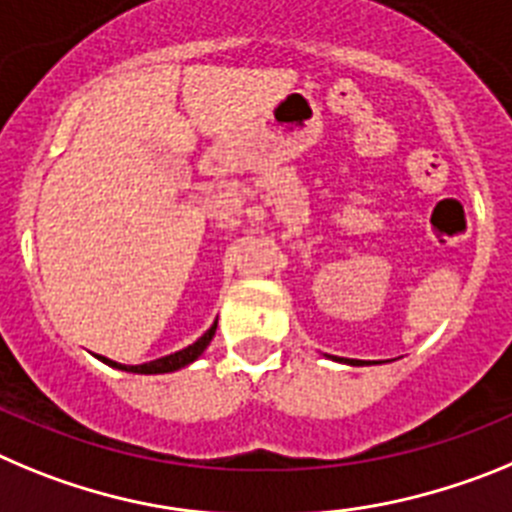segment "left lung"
<instances>
[{"instance_id":"1","label":"left lung","mask_w":512,"mask_h":512,"mask_svg":"<svg viewBox=\"0 0 512 512\" xmlns=\"http://www.w3.org/2000/svg\"><path fill=\"white\" fill-rule=\"evenodd\" d=\"M339 362H344V359H339ZM347 365H354V367H359V365H362V359H357V362H354V359H352V362H347Z\"/></svg>"}]
</instances>
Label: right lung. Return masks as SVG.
<instances>
[{
  "instance_id": "obj_1",
  "label": "right lung",
  "mask_w": 512,
  "mask_h": 512,
  "mask_svg": "<svg viewBox=\"0 0 512 512\" xmlns=\"http://www.w3.org/2000/svg\"><path fill=\"white\" fill-rule=\"evenodd\" d=\"M214 334H216V321L209 326V331H206L204 336H199V339H196L193 344H188L186 349H181V352L176 354H168V357L153 359V362H145V365H119V362H112L109 357H99V359L104 362V365L114 367V370L135 372V375H168V372L183 370V367H188L191 362H196V359L204 354V349L211 344Z\"/></svg>"
}]
</instances>
